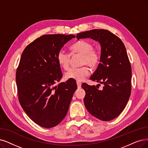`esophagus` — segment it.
Masks as SVG:
<instances>
[{
	"mask_svg": "<svg viewBox=\"0 0 148 148\" xmlns=\"http://www.w3.org/2000/svg\"><path fill=\"white\" fill-rule=\"evenodd\" d=\"M76 84H77V86L78 88H81V82L79 81H77L76 82Z\"/></svg>",
	"mask_w": 148,
	"mask_h": 148,
	"instance_id": "1",
	"label": "esophagus"
}]
</instances>
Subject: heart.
Here are the masks:
<instances>
[{"label": "heart", "mask_w": 148, "mask_h": 148, "mask_svg": "<svg viewBox=\"0 0 148 148\" xmlns=\"http://www.w3.org/2000/svg\"><path fill=\"white\" fill-rule=\"evenodd\" d=\"M91 42L86 40H79L70 47L72 55L79 54L82 56L81 65L83 66L70 68L65 74L66 79L76 81L83 80L89 73V69L86 65L93 68L97 67L100 61V53L97 49L92 48ZM70 55L63 50H60L57 55V61L60 66L66 70L69 67Z\"/></svg>", "instance_id": "obj_1"}]
</instances>
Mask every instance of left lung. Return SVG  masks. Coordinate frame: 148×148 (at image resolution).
I'll list each match as a JSON object with an SVG mask.
<instances>
[{
    "label": "left lung",
    "mask_w": 148,
    "mask_h": 148,
    "mask_svg": "<svg viewBox=\"0 0 148 148\" xmlns=\"http://www.w3.org/2000/svg\"><path fill=\"white\" fill-rule=\"evenodd\" d=\"M76 38H91L101 46L100 62L90 79L104 86L99 90L95 86L82 84L86 92V108L100 120H113L125 108L131 92L132 70L126 47L119 37L107 29L82 32Z\"/></svg>",
    "instance_id": "8db88e82"
}]
</instances>
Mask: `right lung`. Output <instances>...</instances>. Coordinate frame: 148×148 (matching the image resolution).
I'll return each instance as SVG.
<instances>
[{
  "label": "right lung",
  "instance_id": "right-lung-1",
  "mask_svg": "<svg viewBox=\"0 0 148 148\" xmlns=\"http://www.w3.org/2000/svg\"><path fill=\"white\" fill-rule=\"evenodd\" d=\"M75 35L45 34L23 50L16 71L19 101L28 117L39 126L51 128L66 116L73 95L74 81L54 86L62 77L57 55Z\"/></svg>",
  "mask_w": 148,
  "mask_h": 148
}]
</instances>
